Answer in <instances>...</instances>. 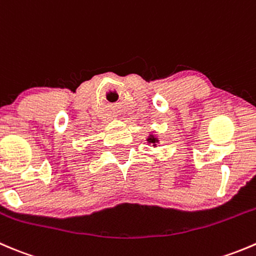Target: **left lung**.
<instances>
[{
	"instance_id": "obj_1",
	"label": "left lung",
	"mask_w": 256,
	"mask_h": 256,
	"mask_svg": "<svg viewBox=\"0 0 256 256\" xmlns=\"http://www.w3.org/2000/svg\"><path fill=\"white\" fill-rule=\"evenodd\" d=\"M148 140H149V142H150V143H156V138H154V136H150V138H149V139H148Z\"/></svg>"
}]
</instances>
